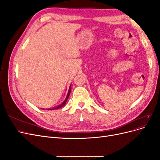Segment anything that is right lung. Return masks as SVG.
I'll return each mask as SVG.
<instances>
[{"mask_svg":"<svg viewBox=\"0 0 160 160\" xmlns=\"http://www.w3.org/2000/svg\"><path fill=\"white\" fill-rule=\"evenodd\" d=\"M71 85H70V87H69V91H68V93H67V97H66V98H65V99L64 100V101L63 102H62L61 105H58L57 107H56V108H54L53 109H59V108H62L63 107V106L65 105V103H66V102H67V99H68V98H69V95H70V93H71ZM52 109H50V110H52Z\"/></svg>","mask_w":160,"mask_h":160,"instance_id":"obj_1","label":"right lung"}]
</instances>
